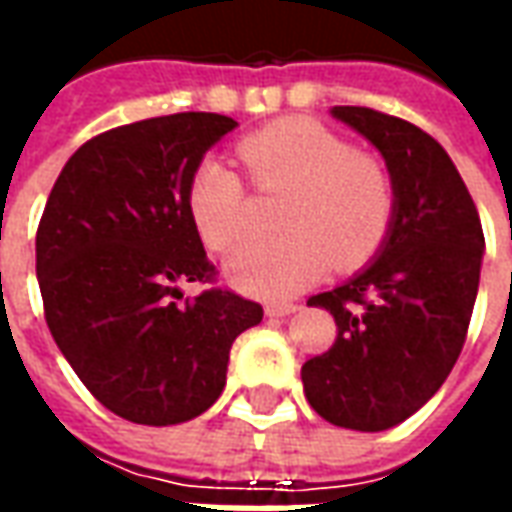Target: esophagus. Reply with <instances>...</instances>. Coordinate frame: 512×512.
Instances as JSON below:
<instances>
[{
    "label": "esophagus",
    "mask_w": 512,
    "mask_h": 512,
    "mask_svg": "<svg viewBox=\"0 0 512 512\" xmlns=\"http://www.w3.org/2000/svg\"><path fill=\"white\" fill-rule=\"evenodd\" d=\"M299 310L296 304H290V301H274V304H266V315L268 318H288L293 312Z\"/></svg>",
    "instance_id": "1"
}]
</instances>
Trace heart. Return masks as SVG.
<instances>
[{
    "instance_id": "b5f03b06",
    "label": "heart",
    "mask_w": 512,
    "mask_h": 512,
    "mask_svg": "<svg viewBox=\"0 0 512 512\" xmlns=\"http://www.w3.org/2000/svg\"><path fill=\"white\" fill-rule=\"evenodd\" d=\"M235 153L257 189H282L274 224L282 235L241 246L224 266L233 288L288 299L321 277L329 260L354 268L376 255L395 216L389 169L310 117H285L244 136ZM186 208L216 252L246 235L244 183L219 158L191 172Z\"/></svg>"
}]
</instances>
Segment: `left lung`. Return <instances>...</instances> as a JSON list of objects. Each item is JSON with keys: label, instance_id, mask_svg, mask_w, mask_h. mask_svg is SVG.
I'll list each match as a JSON object with an SVG mask.
<instances>
[{"label": "left lung", "instance_id": "1", "mask_svg": "<svg viewBox=\"0 0 512 512\" xmlns=\"http://www.w3.org/2000/svg\"><path fill=\"white\" fill-rule=\"evenodd\" d=\"M395 183V216L365 268L318 293L337 323L326 354L301 367L304 395L337 428L378 433L417 414L461 354L480 288L483 224L447 150L400 117L332 106Z\"/></svg>", "mask_w": 512, "mask_h": 512}]
</instances>
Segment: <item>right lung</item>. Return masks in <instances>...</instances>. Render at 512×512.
<instances>
[{"label": "right lung", "mask_w": 512, "mask_h": 512, "mask_svg": "<svg viewBox=\"0 0 512 512\" xmlns=\"http://www.w3.org/2000/svg\"><path fill=\"white\" fill-rule=\"evenodd\" d=\"M233 117L180 112L84 142L35 238L51 337L98 403L136 425H180L219 400L235 337L263 307L230 290L175 304L213 266L186 208L191 172Z\"/></svg>", "instance_id": "1"}]
</instances>
